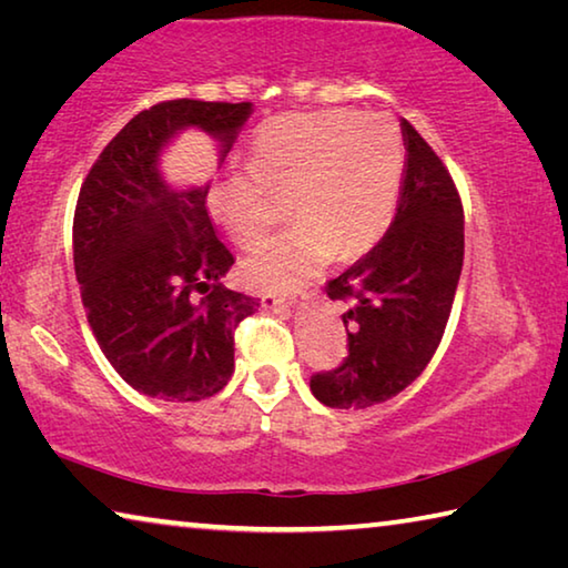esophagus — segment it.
<instances>
[{
    "mask_svg": "<svg viewBox=\"0 0 568 568\" xmlns=\"http://www.w3.org/2000/svg\"><path fill=\"white\" fill-rule=\"evenodd\" d=\"M305 297H307V295H305L303 291H293V293H265V295H263V303H265L267 307H281V305L295 307V305H303Z\"/></svg>",
    "mask_w": 568,
    "mask_h": 568,
    "instance_id": "34e87169",
    "label": "esophagus"
}]
</instances>
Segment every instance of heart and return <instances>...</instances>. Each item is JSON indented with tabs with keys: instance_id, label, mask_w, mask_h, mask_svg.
Returning <instances> with one entry per match:
<instances>
[{
	"instance_id": "1",
	"label": "heart",
	"mask_w": 568,
	"mask_h": 568,
	"mask_svg": "<svg viewBox=\"0 0 568 568\" xmlns=\"http://www.w3.org/2000/svg\"><path fill=\"white\" fill-rule=\"evenodd\" d=\"M250 170L217 180L210 205L240 247L255 245L291 200L297 225L245 261L253 283L287 291L338 253L361 255L386 233L400 195L406 150L396 124L358 112L283 114L257 132Z\"/></svg>"
}]
</instances>
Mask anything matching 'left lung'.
<instances>
[{"mask_svg":"<svg viewBox=\"0 0 568 568\" xmlns=\"http://www.w3.org/2000/svg\"><path fill=\"white\" fill-rule=\"evenodd\" d=\"M406 170L390 227L376 247L325 285L348 303V355L311 378L331 408H368L410 386L444 338L464 267V205L454 178L408 120Z\"/></svg>","mask_w":568,"mask_h":568,"instance_id":"obj_1","label":"left lung"}]
</instances>
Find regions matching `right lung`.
Segmentation results:
<instances>
[{"label": "right lung", "instance_id": "obj_1", "mask_svg": "<svg viewBox=\"0 0 568 568\" xmlns=\"http://www.w3.org/2000/svg\"><path fill=\"white\" fill-rule=\"evenodd\" d=\"M250 112V102L152 104L100 152L77 197L74 275L88 323L122 381L150 398L223 390L235 328L261 305L220 283L235 257L210 223L207 187L172 190L158 170L185 128L213 134L225 160Z\"/></svg>", "mask_w": 568, "mask_h": 568}]
</instances>
